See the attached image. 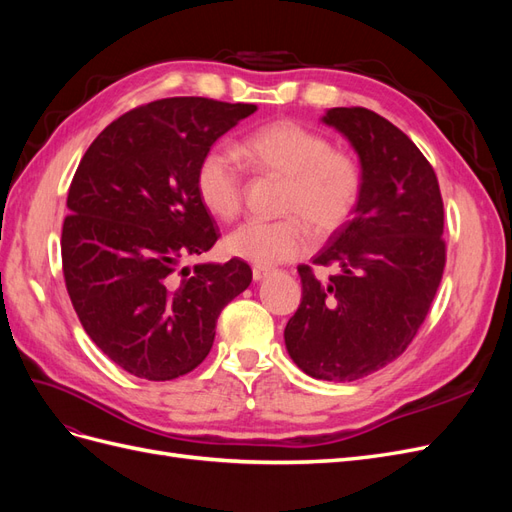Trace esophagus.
I'll return each mask as SVG.
<instances>
[{
	"label": "esophagus",
	"mask_w": 512,
	"mask_h": 512,
	"mask_svg": "<svg viewBox=\"0 0 512 512\" xmlns=\"http://www.w3.org/2000/svg\"><path fill=\"white\" fill-rule=\"evenodd\" d=\"M271 273H273V269H269V267H254V269H252L254 282H262V280H265V277H269Z\"/></svg>",
	"instance_id": "34e87169"
}]
</instances>
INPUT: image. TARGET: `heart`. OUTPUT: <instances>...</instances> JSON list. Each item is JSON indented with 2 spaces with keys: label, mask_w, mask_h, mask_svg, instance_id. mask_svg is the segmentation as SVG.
I'll use <instances>...</instances> for the list:
<instances>
[{
  "label": "heart",
  "mask_w": 512,
  "mask_h": 512,
  "mask_svg": "<svg viewBox=\"0 0 512 512\" xmlns=\"http://www.w3.org/2000/svg\"><path fill=\"white\" fill-rule=\"evenodd\" d=\"M241 156L260 175L284 179L275 222H247L224 241L232 258L273 267L309 250V230L327 239L342 230L359 207L363 170L354 156L333 149L324 134L292 119L271 121L241 141ZM196 194L222 222L243 209V177L224 147H211L196 166Z\"/></svg>",
  "instance_id": "1"
}]
</instances>
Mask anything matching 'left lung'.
<instances>
[{"mask_svg": "<svg viewBox=\"0 0 512 512\" xmlns=\"http://www.w3.org/2000/svg\"><path fill=\"white\" fill-rule=\"evenodd\" d=\"M322 123L348 138L363 170L354 218L301 265L303 299L284 342L307 376L350 382L395 361L421 327L440 286L446 245L438 177L410 138L361 106L329 108Z\"/></svg>", "mask_w": 512, "mask_h": 512, "instance_id": "left-lung-1", "label": "left lung"}]
</instances>
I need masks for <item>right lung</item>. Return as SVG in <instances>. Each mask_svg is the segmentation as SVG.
Here are the masks:
<instances>
[{
    "instance_id": "obj_1",
    "label": "right lung",
    "mask_w": 512,
    "mask_h": 512,
    "mask_svg": "<svg viewBox=\"0 0 512 512\" xmlns=\"http://www.w3.org/2000/svg\"><path fill=\"white\" fill-rule=\"evenodd\" d=\"M256 104L166 98L106 126L76 168L61 228L74 312L108 359L145 380L205 361L222 309L252 282L247 262L183 260L218 228L196 194V166Z\"/></svg>"
}]
</instances>
